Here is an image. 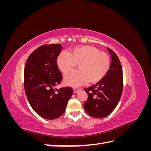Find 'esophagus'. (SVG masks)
Returning <instances> with one entry per match:
<instances>
[{
  "label": "esophagus",
  "instance_id": "34e87169",
  "mask_svg": "<svg viewBox=\"0 0 151 151\" xmlns=\"http://www.w3.org/2000/svg\"><path fill=\"white\" fill-rule=\"evenodd\" d=\"M80 90H81V88H74V93H76L77 92H78V91Z\"/></svg>",
  "mask_w": 151,
  "mask_h": 151
}]
</instances>
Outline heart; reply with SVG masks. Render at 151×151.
I'll return each instance as SVG.
<instances>
[{
	"label": "heart",
	"instance_id": "1",
	"mask_svg": "<svg viewBox=\"0 0 151 151\" xmlns=\"http://www.w3.org/2000/svg\"><path fill=\"white\" fill-rule=\"evenodd\" d=\"M78 64L79 70L70 73L65 78L67 85L78 86L86 82L96 83L106 75L110 60L106 53L90 45L77 47L62 52L57 58V65L61 72L67 74Z\"/></svg>",
	"mask_w": 151,
	"mask_h": 151
}]
</instances>
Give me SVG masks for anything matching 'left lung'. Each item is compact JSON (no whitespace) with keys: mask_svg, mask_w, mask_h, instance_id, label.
<instances>
[{"mask_svg":"<svg viewBox=\"0 0 151 151\" xmlns=\"http://www.w3.org/2000/svg\"><path fill=\"white\" fill-rule=\"evenodd\" d=\"M111 57L109 69L104 78L96 84L85 88L88 98L84 104L91 116L103 118L110 114L119 102L123 91V71L117 55L107 48Z\"/></svg>","mask_w":151,"mask_h":151,"instance_id":"1","label":"left lung"}]
</instances>
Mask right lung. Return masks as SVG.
<instances>
[{"label":"right lung","mask_w":151,"mask_h":151,"mask_svg":"<svg viewBox=\"0 0 151 151\" xmlns=\"http://www.w3.org/2000/svg\"><path fill=\"white\" fill-rule=\"evenodd\" d=\"M61 44L43 45L28 57L24 71L25 93L34 111L45 119L53 120L64 113L73 94L70 87L55 89L62 75L57 65Z\"/></svg>","instance_id":"1"}]
</instances>
